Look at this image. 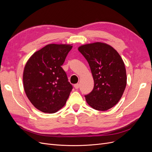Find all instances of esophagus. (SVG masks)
<instances>
[{"mask_svg": "<svg viewBox=\"0 0 152 152\" xmlns=\"http://www.w3.org/2000/svg\"><path fill=\"white\" fill-rule=\"evenodd\" d=\"M74 87L75 89H79V84H76L74 85Z\"/></svg>", "mask_w": 152, "mask_h": 152, "instance_id": "obj_1", "label": "esophagus"}]
</instances>
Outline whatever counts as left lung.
Segmentation results:
<instances>
[{
    "label": "left lung",
    "mask_w": 152,
    "mask_h": 152,
    "mask_svg": "<svg viewBox=\"0 0 152 152\" xmlns=\"http://www.w3.org/2000/svg\"><path fill=\"white\" fill-rule=\"evenodd\" d=\"M78 49L88 62L94 82L93 91L85 96L87 103L100 111L112 108L121 99L127 84L122 59L105 43L85 44Z\"/></svg>",
    "instance_id": "1"
}]
</instances>
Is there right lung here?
<instances>
[{
    "label": "right lung",
    "mask_w": 152,
    "mask_h": 152,
    "mask_svg": "<svg viewBox=\"0 0 152 152\" xmlns=\"http://www.w3.org/2000/svg\"><path fill=\"white\" fill-rule=\"evenodd\" d=\"M72 48L71 45L48 44L26 64L23 75L25 92L41 112L54 113L66 102L73 87L61 66Z\"/></svg>",
    "instance_id": "add662e5"
}]
</instances>
